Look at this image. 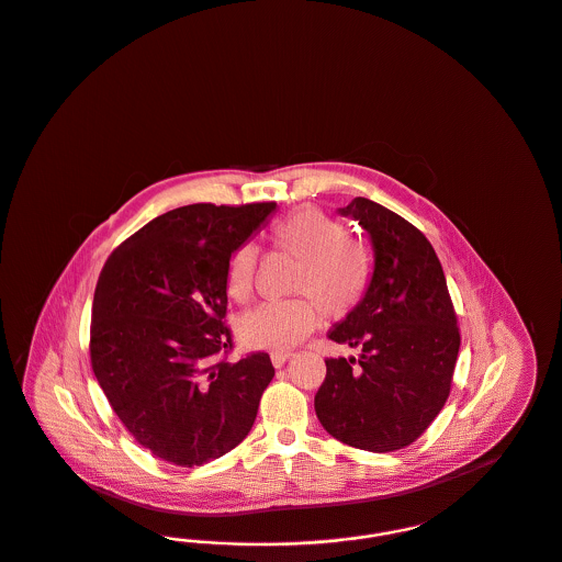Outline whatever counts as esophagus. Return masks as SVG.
Returning <instances> with one entry per match:
<instances>
[{
  "instance_id": "34e87169",
  "label": "esophagus",
  "mask_w": 562,
  "mask_h": 562,
  "mask_svg": "<svg viewBox=\"0 0 562 562\" xmlns=\"http://www.w3.org/2000/svg\"><path fill=\"white\" fill-rule=\"evenodd\" d=\"M291 357H293L291 350H273V352H271V363H273L276 368H282Z\"/></svg>"
}]
</instances>
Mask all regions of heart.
Segmentation results:
<instances>
[{
  "mask_svg": "<svg viewBox=\"0 0 562 562\" xmlns=\"http://www.w3.org/2000/svg\"><path fill=\"white\" fill-rule=\"evenodd\" d=\"M267 241L273 250L297 259L291 291L300 297L260 303L246 312L237 323L246 345L291 348L318 327L321 312L338 321L366 300L374 259L361 239L348 235L342 220L318 207H300L269 224ZM257 269L259 250L252 244L231 250L224 265V291L233 302L252 297Z\"/></svg>",
  "mask_w": 562,
  "mask_h": 562,
  "instance_id": "1",
  "label": "heart"
}]
</instances>
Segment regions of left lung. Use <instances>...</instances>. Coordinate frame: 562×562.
Returning a JSON list of instances; mask_svg holds the SVG:
<instances>
[{
    "label": "left lung",
    "mask_w": 562,
    "mask_h": 562,
    "mask_svg": "<svg viewBox=\"0 0 562 562\" xmlns=\"http://www.w3.org/2000/svg\"><path fill=\"white\" fill-rule=\"evenodd\" d=\"M340 214L368 231L374 276L361 305L329 331L359 357L325 359L314 408L340 442L387 453L415 442L445 406L460 327L440 260L417 226L363 196Z\"/></svg>",
    "instance_id": "obj_1"
}]
</instances>
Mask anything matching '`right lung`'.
<instances>
[{
  "label": "right lung",
  "instance_id": "1",
  "mask_svg": "<svg viewBox=\"0 0 562 562\" xmlns=\"http://www.w3.org/2000/svg\"><path fill=\"white\" fill-rule=\"evenodd\" d=\"M276 203H196L154 217L104 262L91 305V370L134 440L192 469L235 449L276 370L228 361L224 265Z\"/></svg>",
  "mask_w": 562,
  "mask_h": 562
}]
</instances>
